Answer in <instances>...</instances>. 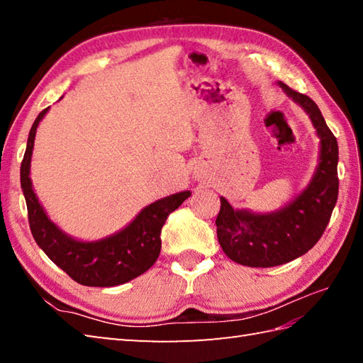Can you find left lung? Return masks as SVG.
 I'll return each instance as SVG.
<instances>
[{
	"mask_svg": "<svg viewBox=\"0 0 363 363\" xmlns=\"http://www.w3.org/2000/svg\"><path fill=\"white\" fill-rule=\"evenodd\" d=\"M282 90L309 115L320 137V162L312 181L290 204L272 213L234 211L225 198L215 225L226 256L245 267L267 268L287 264L317 243L338 196V145L312 99L279 82Z\"/></svg>",
	"mask_w": 363,
	"mask_h": 363,
	"instance_id": "left-lung-1",
	"label": "left lung"
}]
</instances>
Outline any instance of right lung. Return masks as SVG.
<instances>
[{
    "label": "right lung",
    "mask_w": 363,
    "mask_h": 363,
    "mask_svg": "<svg viewBox=\"0 0 363 363\" xmlns=\"http://www.w3.org/2000/svg\"><path fill=\"white\" fill-rule=\"evenodd\" d=\"M48 112L43 109L29 130L25 157L21 160L20 181L28 206L29 228L34 240L54 264L81 285L113 287L129 282L150 269L160 254V233L168 215L176 211L191 191L169 195L146 206L133 223L120 233L96 242H79L62 233L45 213L33 190L29 177L30 156L38 123Z\"/></svg>",
    "instance_id": "1"
}]
</instances>
